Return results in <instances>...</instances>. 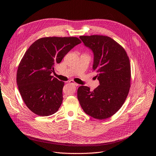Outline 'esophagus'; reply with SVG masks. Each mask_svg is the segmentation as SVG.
Instances as JSON below:
<instances>
[{
	"instance_id": "obj_1",
	"label": "esophagus",
	"mask_w": 156,
	"mask_h": 156,
	"mask_svg": "<svg viewBox=\"0 0 156 156\" xmlns=\"http://www.w3.org/2000/svg\"><path fill=\"white\" fill-rule=\"evenodd\" d=\"M69 83H70V84H72L75 85V86H78V84L76 83H75V82H74L73 80H70V81H69Z\"/></svg>"
}]
</instances>
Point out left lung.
Segmentation results:
<instances>
[{
    "label": "left lung",
    "instance_id": "8db88e82",
    "mask_svg": "<svg viewBox=\"0 0 156 156\" xmlns=\"http://www.w3.org/2000/svg\"><path fill=\"white\" fill-rule=\"evenodd\" d=\"M84 45L93 52V69L99 81L93 91L81 86L77 97L84 112L94 119H106L122 107L130 87L131 66L125 49L108 36H81Z\"/></svg>",
    "mask_w": 156,
    "mask_h": 156
}]
</instances>
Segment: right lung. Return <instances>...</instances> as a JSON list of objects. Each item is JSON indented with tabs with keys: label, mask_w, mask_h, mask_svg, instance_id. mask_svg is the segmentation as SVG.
<instances>
[{
	"label": "right lung",
	"mask_w": 156,
	"mask_h": 156,
	"mask_svg": "<svg viewBox=\"0 0 156 156\" xmlns=\"http://www.w3.org/2000/svg\"><path fill=\"white\" fill-rule=\"evenodd\" d=\"M81 43L76 37H47L33 42L22 58L16 82L25 104L33 113L49 116L58 110L63 101L64 82L54 78L55 64Z\"/></svg>",
	"instance_id": "1"
}]
</instances>
